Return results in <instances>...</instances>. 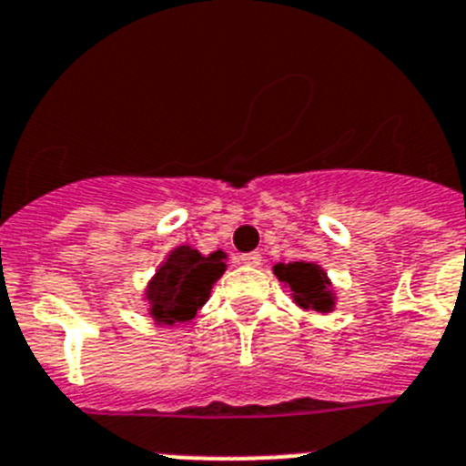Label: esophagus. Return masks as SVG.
Masks as SVG:
<instances>
[{
    "mask_svg": "<svg viewBox=\"0 0 466 466\" xmlns=\"http://www.w3.org/2000/svg\"><path fill=\"white\" fill-rule=\"evenodd\" d=\"M240 261L245 263V266H249V268H258L261 266V254H258V251H249V254H242L240 256Z\"/></svg>",
    "mask_w": 466,
    "mask_h": 466,
    "instance_id": "34e87169",
    "label": "esophagus"
}]
</instances>
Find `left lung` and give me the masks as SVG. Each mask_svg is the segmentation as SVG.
<instances>
[{
    "mask_svg": "<svg viewBox=\"0 0 466 466\" xmlns=\"http://www.w3.org/2000/svg\"><path fill=\"white\" fill-rule=\"evenodd\" d=\"M277 279L291 289V296L298 307L314 311H332L335 307V293L330 291V279L326 270L317 263L293 261V263H277L275 268Z\"/></svg>",
    "mask_w": 466,
    "mask_h": 466,
    "instance_id": "left-lung-1",
    "label": "left lung"
}]
</instances>
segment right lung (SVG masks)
Here are the masks:
<instances>
[{
	"label": "right lung",
	"mask_w": 466,
	"mask_h": 466,
	"mask_svg": "<svg viewBox=\"0 0 466 466\" xmlns=\"http://www.w3.org/2000/svg\"><path fill=\"white\" fill-rule=\"evenodd\" d=\"M224 272L226 254L221 249L203 256L189 245L175 247L145 291L149 317L164 326L189 321L208 302L212 286Z\"/></svg>",
	"instance_id": "add662e5"
}]
</instances>
